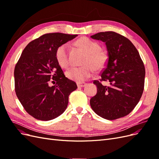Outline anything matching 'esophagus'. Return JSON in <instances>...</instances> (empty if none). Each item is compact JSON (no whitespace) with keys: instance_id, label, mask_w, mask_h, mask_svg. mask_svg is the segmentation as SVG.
<instances>
[{"instance_id":"esophagus-1","label":"esophagus","mask_w":159,"mask_h":159,"mask_svg":"<svg viewBox=\"0 0 159 159\" xmlns=\"http://www.w3.org/2000/svg\"><path fill=\"white\" fill-rule=\"evenodd\" d=\"M77 85H78V88H83L86 85V84L85 82H78L77 83Z\"/></svg>"}]
</instances>
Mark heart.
I'll return each mask as SVG.
<instances>
[{
    "mask_svg": "<svg viewBox=\"0 0 159 159\" xmlns=\"http://www.w3.org/2000/svg\"><path fill=\"white\" fill-rule=\"evenodd\" d=\"M76 45L84 50L85 56L82 66H73L66 71V75L71 80L81 82L88 79L94 72V68L101 70L106 66L109 54L106 50L101 48L98 42L92 40L89 38H81L75 42ZM56 59L61 68H67L70 65L69 46L67 43L62 44L56 50Z\"/></svg>",
    "mask_w": 159,
    "mask_h": 159,
    "instance_id": "heart-1",
    "label": "heart"
}]
</instances>
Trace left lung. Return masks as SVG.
Masks as SVG:
<instances>
[{
	"mask_svg": "<svg viewBox=\"0 0 159 159\" xmlns=\"http://www.w3.org/2000/svg\"><path fill=\"white\" fill-rule=\"evenodd\" d=\"M91 38L105 42L109 54L101 79L93 81L98 92L90 99L91 109L108 120L126 116L135 107L143 92V61L133 43L118 33L102 32ZM103 81L108 85H103Z\"/></svg>",
	"mask_w": 159,
	"mask_h": 159,
	"instance_id": "left-lung-1",
	"label": "left lung"
}]
</instances>
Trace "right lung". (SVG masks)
Listing matches in <instances>:
<instances>
[{
    "mask_svg": "<svg viewBox=\"0 0 159 159\" xmlns=\"http://www.w3.org/2000/svg\"><path fill=\"white\" fill-rule=\"evenodd\" d=\"M77 34L48 33L31 41L14 68V88L26 111L42 121L58 117L64 112L70 94L78 88L65 76L56 59V50ZM56 81V84H49Z\"/></svg>",
    "mask_w": 159,
    "mask_h": 159,
    "instance_id": "add662e5",
    "label": "right lung"
}]
</instances>
